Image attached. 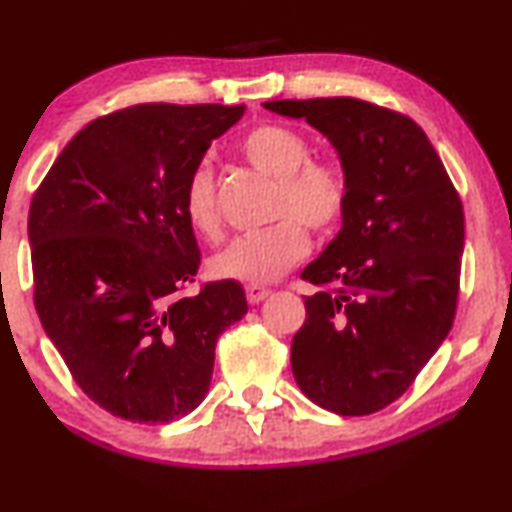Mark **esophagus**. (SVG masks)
Listing matches in <instances>:
<instances>
[{"label": "esophagus", "instance_id": "34e87169", "mask_svg": "<svg viewBox=\"0 0 512 512\" xmlns=\"http://www.w3.org/2000/svg\"><path fill=\"white\" fill-rule=\"evenodd\" d=\"M271 294V290H266V287H262V285H248L246 287V299H248V304H259V301H264L266 297H269Z\"/></svg>", "mask_w": 512, "mask_h": 512}]
</instances>
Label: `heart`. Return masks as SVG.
Wrapping results in <instances>:
<instances>
[{"label": "heart", "mask_w": 512, "mask_h": 512, "mask_svg": "<svg viewBox=\"0 0 512 512\" xmlns=\"http://www.w3.org/2000/svg\"><path fill=\"white\" fill-rule=\"evenodd\" d=\"M241 155L278 181L273 218H280L259 232L236 236L220 253L208 259V273L218 280L264 285L283 276L308 253L304 222L315 234H327L341 225L348 208V178L334 162L308 160L311 143L297 129L285 125H257L239 143ZM181 208L187 225L204 241H218L222 220L215 199L213 169L206 162L194 164L185 178ZM292 214V219H283Z\"/></svg>", "instance_id": "b5f03b06"}]
</instances>
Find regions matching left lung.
Masks as SVG:
<instances>
[{
	"mask_svg": "<svg viewBox=\"0 0 512 512\" xmlns=\"http://www.w3.org/2000/svg\"><path fill=\"white\" fill-rule=\"evenodd\" d=\"M264 109L325 134L348 178L341 232L301 273L322 292L292 338L294 380L320 408L371 415L408 390L455 320L462 201L408 115L352 97Z\"/></svg>",
	"mask_w": 512,
	"mask_h": 512,
	"instance_id": "8db88e82",
	"label": "left lung"
}]
</instances>
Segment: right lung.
I'll list each match as a JSON object with an SVG mask.
<instances>
[{
	"label": "right lung",
	"instance_id": "add662e5",
	"mask_svg": "<svg viewBox=\"0 0 512 512\" xmlns=\"http://www.w3.org/2000/svg\"><path fill=\"white\" fill-rule=\"evenodd\" d=\"M246 106L139 104L92 120L57 157L27 220L34 306L88 397L167 424L204 401L218 336L248 313L236 280L194 283L201 255L181 197Z\"/></svg>",
	"mask_w": 512,
	"mask_h": 512
}]
</instances>
